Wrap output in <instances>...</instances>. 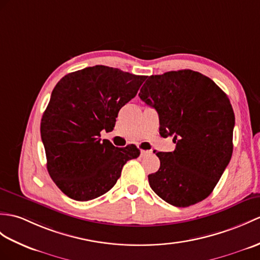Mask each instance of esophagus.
<instances>
[{
    "label": "esophagus",
    "instance_id": "34e87169",
    "mask_svg": "<svg viewBox=\"0 0 260 260\" xmlns=\"http://www.w3.org/2000/svg\"><path fill=\"white\" fill-rule=\"evenodd\" d=\"M150 154H152V150H142V152H141V155L143 156V157H144V156H148Z\"/></svg>",
    "mask_w": 260,
    "mask_h": 260
}]
</instances>
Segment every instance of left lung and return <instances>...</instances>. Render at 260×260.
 Listing matches in <instances>:
<instances>
[{
	"mask_svg": "<svg viewBox=\"0 0 260 260\" xmlns=\"http://www.w3.org/2000/svg\"><path fill=\"white\" fill-rule=\"evenodd\" d=\"M138 96L158 113L160 136L176 144L174 152L156 153L160 166L148 175L149 186L173 206L202 202L233 155L235 114L227 95L209 77L182 70L149 76Z\"/></svg>",
	"mask_w": 260,
	"mask_h": 260,
	"instance_id": "left-lung-1",
	"label": "left lung"
}]
</instances>
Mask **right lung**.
<instances>
[{
	"label": "right lung",
	"instance_id": "obj_1",
	"mask_svg": "<svg viewBox=\"0 0 260 260\" xmlns=\"http://www.w3.org/2000/svg\"><path fill=\"white\" fill-rule=\"evenodd\" d=\"M146 76L96 65L65 75L54 87L41 120L46 166L66 196L86 202L104 195L129 159L135 145L118 148L101 132H111L117 114L134 99Z\"/></svg>",
	"mask_w": 260,
	"mask_h": 260
}]
</instances>
